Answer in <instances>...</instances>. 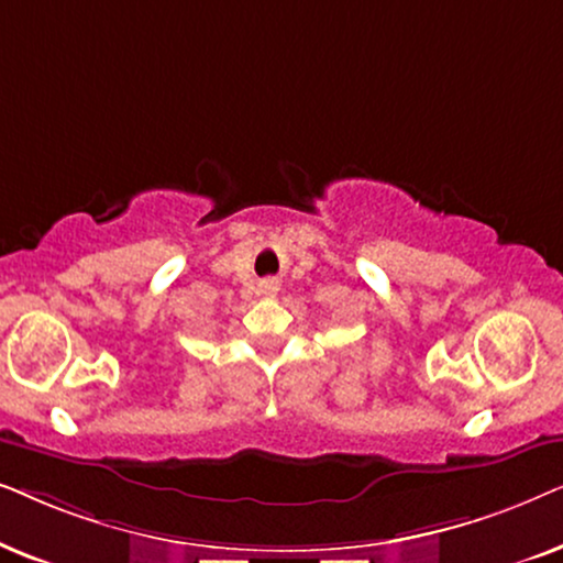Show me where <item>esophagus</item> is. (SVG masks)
<instances>
[{
	"instance_id": "1",
	"label": "esophagus",
	"mask_w": 563,
	"mask_h": 563,
	"mask_svg": "<svg viewBox=\"0 0 563 563\" xmlns=\"http://www.w3.org/2000/svg\"><path fill=\"white\" fill-rule=\"evenodd\" d=\"M260 290H262V294H265V296H275V294H277V283H275V280H265V283H262V286H260Z\"/></svg>"
}]
</instances>
